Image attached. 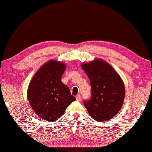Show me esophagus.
<instances>
[{
	"mask_svg": "<svg viewBox=\"0 0 152 152\" xmlns=\"http://www.w3.org/2000/svg\"><path fill=\"white\" fill-rule=\"evenodd\" d=\"M76 98V100L77 101H80L81 100V96H80V95H79V94L77 95Z\"/></svg>",
	"mask_w": 152,
	"mask_h": 152,
	"instance_id": "obj_1",
	"label": "esophagus"
}]
</instances>
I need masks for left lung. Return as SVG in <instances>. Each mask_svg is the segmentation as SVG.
Returning <instances> with one entry per match:
<instances>
[{"instance_id":"1","label":"left lung","mask_w":152,"mask_h":152,"mask_svg":"<svg viewBox=\"0 0 152 152\" xmlns=\"http://www.w3.org/2000/svg\"><path fill=\"white\" fill-rule=\"evenodd\" d=\"M90 79L91 97L84 100L88 113L97 122L114 118L123 104L125 87L120 76L109 64L95 60L82 65Z\"/></svg>"}]
</instances>
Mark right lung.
<instances>
[{
  "instance_id": "obj_1",
  "label": "right lung",
  "mask_w": 152,
  "mask_h": 152,
  "mask_svg": "<svg viewBox=\"0 0 152 152\" xmlns=\"http://www.w3.org/2000/svg\"><path fill=\"white\" fill-rule=\"evenodd\" d=\"M66 66L51 60L43 65L33 77L28 89L30 106L40 118L49 122L57 120L76 98L61 81Z\"/></svg>"
}]
</instances>
